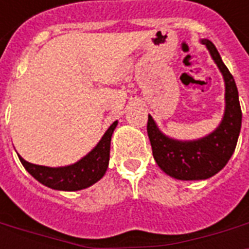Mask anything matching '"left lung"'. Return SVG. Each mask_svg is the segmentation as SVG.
<instances>
[{
	"label": "left lung",
	"mask_w": 249,
	"mask_h": 249,
	"mask_svg": "<svg viewBox=\"0 0 249 249\" xmlns=\"http://www.w3.org/2000/svg\"><path fill=\"white\" fill-rule=\"evenodd\" d=\"M201 43L210 50L226 82V111L219 127L207 137L187 142L166 137L151 115L147 122L155 162L167 175L180 180H201L217 174L232 157L240 134L241 108L235 79L221 61L215 45L208 39H201Z\"/></svg>",
	"instance_id": "8db88e82"
}]
</instances>
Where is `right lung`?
I'll list each match as a JSON object with an SVG mask.
<instances>
[{
    "label": "right lung",
    "instance_id": "right-lung-1",
    "mask_svg": "<svg viewBox=\"0 0 249 249\" xmlns=\"http://www.w3.org/2000/svg\"><path fill=\"white\" fill-rule=\"evenodd\" d=\"M118 122L112 123L91 151L74 164L65 167H45L19 158L26 171L38 182L59 191H78L92 186L106 174L110 159V142Z\"/></svg>",
    "mask_w": 249,
    "mask_h": 249
}]
</instances>
